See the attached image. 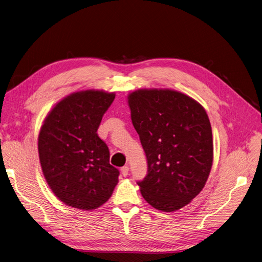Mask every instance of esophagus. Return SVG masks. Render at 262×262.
<instances>
[{
  "label": "esophagus",
  "mask_w": 262,
  "mask_h": 262,
  "mask_svg": "<svg viewBox=\"0 0 262 262\" xmlns=\"http://www.w3.org/2000/svg\"><path fill=\"white\" fill-rule=\"evenodd\" d=\"M128 166L127 165H125V166H123V167H121V173L122 175H123L124 177H126L127 175H128Z\"/></svg>",
  "instance_id": "obj_1"
}]
</instances>
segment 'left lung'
<instances>
[{"instance_id": "8db88e82", "label": "left lung", "mask_w": 262, "mask_h": 262, "mask_svg": "<svg viewBox=\"0 0 262 262\" xmlns=\"http://www.w3.org/2000/svg\"><path fill=\"white\" fill-rule=\"evenodd\" d=\"M145 151L143 198L162 212L188 204L204 187L213 165V135L201 104L171 90H138L127 97Z\"/></svg>"}]
</instances>
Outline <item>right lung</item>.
Masks as SVG:
<instances>
[{
    "instance_id": "add662e5",
    "label": "right lung",
    "mask_w": 262,
    "mask_h": 262,
    "mask_svg": "<svg viewBox=\"0 0 262 262\" xmlns=\"http://www.w3.org/2000/svg\"><path fill=\"white\" fill-rule=\"evenodd\" d=\"M116 95L82 91L58 102L41 126L38 150L47 184L62 202L91 211L105 203L118 183L107 145L97 130Z\"/></svg>"
}]
</instances>
